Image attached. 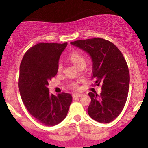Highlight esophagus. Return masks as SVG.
Here are the masks:
<instances>
[{
    "instance_id": "1",
    "label": "esophagus",
    "mask_w": 148,
    "mask_h": 148,
    "mask_svg": "<svg viewBox=\"0 0 148 148\" xmlns=\"http://www.w3.org/2000/svg\"><path fill=\"white\" fill-rule=\"evenodd\" d=\"M82 95H83L82 94H79V93H74V94L72 95V97L74 99V98L80 97H81Z\"/></svg>"
}]
</instances>
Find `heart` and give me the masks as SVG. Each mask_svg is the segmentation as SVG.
Instances as JSON below:
<instances>
[{
    "mask_svg": "<svg viewBox=\"0 0 148 148\" xmlns=\"http://www.w3.org/2000/svg\"><path fill=\"white\" fill-rule=\"evenodd\" d=\"M69 59L74 63L76 67L79 68L81 66L86 65V56L82 52L79 51H74L71 53L69 55ZM63 66L61 62H59L58 64L57 70L58 72H61L62 71ZM69 87L73 89H77L78 85L76 83H70L69 84Z\"/></svg>",
    "mask_w": 148,
    "mask_h": 148,
    "instance_id": "b5f03b06",
    "label": "heart"
}]
</instances>
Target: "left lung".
Listing matches in <instances>:
<instances>
[{"label":"left lung","mask_w":148,"mask_h":148,"mask_svg":"<svg viewBox=\"0 0 148 148\" xmlns=\"http://www.w3.org/2000/svg\"><path fill=\"white\" fill-rule=\"evenodd\" d=\"M90 54L92 60L95 86H101V92H89L91 102L88 115L101 123L114 120L123 110L128 96L130 72L123 53L114 44L104 39L76 40L71 42Z\"/></svg>","instance_id":"obj_1"}]
</instances>
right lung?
Here are the masks:
<instances>
[{
  "label": "right lung",
  "mask_w": 148,
  "mask_h": 148,
  "mask_svg": "<svg viewBox=\"0 0 148 148\" xmlns=\"http://www.w3.org/2000/svg\"><path fill=\"white\" fill-rule=\"evenodd\" d=\"M67 43H39L25 52L20 64L18 88L25 108L38 122L54 126L67 116L72 97L49 93L48 81L57 74L60 56Z\"/></svg>",
  "instance_id": "1"
}]
</instances>
